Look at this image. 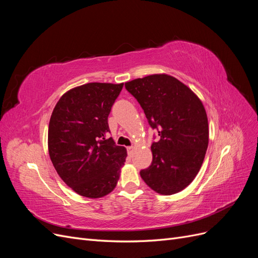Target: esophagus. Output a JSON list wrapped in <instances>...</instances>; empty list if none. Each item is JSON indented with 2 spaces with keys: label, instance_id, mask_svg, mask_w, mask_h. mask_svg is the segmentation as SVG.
Masks as SVG:
<instances>
[{
  "label": "esophagus",
  "instance_id": "esophagus-1",
  "mask_svg": "<svg viewBox=\"0 0 258 258\" xmlns=\"http://www.w3.org/2000/svg\"><path fill=\"white\" fill-rule=\"evenodd\" d=\"M127 151H128V154L131 156L132 154H134V151H135V147L134 146H129L127 147Z\"/></svg>",
  "mask_w": 258,
  "mask_h": 258
}]
</instances>
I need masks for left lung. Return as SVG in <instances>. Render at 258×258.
I'll list each match as a JSON object with an SVG mask.
<instances>
[{
  "mask_svg": "<svg viewBox=\"0 0 258 258\" xmlns=\"http://www.w3.org/2000/svg\"><path fill=\"white\" fill-rule=\"evenodd\" d=\"M124 87L160 137L152 144V165L140 171L141 177L160 195L183 190L198 174L209 144L204 104L190 88L168 74L148 75Z\"/></svg>",
  "mask_w": 258,
  "mask_h": 258,
  "instance_id": "1",
  "label": "left lung"
}]
</instances>
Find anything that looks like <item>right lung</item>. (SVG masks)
Instances as JSON below:
<instances>
[{
    "mask_svg": "<svg viewBox=\"0 0 258 258\" xmlns=\"http://www.w3.org/2000/svg\"><path fill=\"white\" fill-rule=\"evenodd\" d=\"M123 83H88L67 91L54 106L48 127V152L57 173L81 196L110 194L127 151L117 146L107 117Z\"/></svg>",
    "mask_w": 258,
    "mask_h": 258,
    "instance_id": "right-lung-1",
    "label": "right lung"
}]
</instances>
